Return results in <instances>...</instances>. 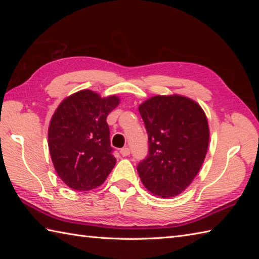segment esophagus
Segmentation results:
<instances>
[{
	"label": "esophagus",
	"mask_w": 259,
	"mask_h": 259,
	"mask_svg": "<svg viewBox=\"0 0 259 259\" xmlns=\"http://www.w3.org/2000/svg\"><path fill=\"white\" fill-rule=\"evenodd\" d=\"M120 153H121V156L122 157H128L129 155H130V149L129 148H122V149L120 150Z\"/></svg>",
	"instance_id": "esophagus-1"
}]
</instances>
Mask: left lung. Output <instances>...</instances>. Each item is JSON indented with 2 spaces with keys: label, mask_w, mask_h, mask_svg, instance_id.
<instances>
[{
  "label": "left lung",
  "mask_w": 259,
  "mask_h": 259,
  "mask_svg": "<svg viewBox=\"0 0 259 259\" xmlns=\"http://www.w3.org/2000/svg\"><path fill=\"white\" fill-rule=\"evenodd\" d=\"M149 153L138 174L150 194L171 198L184 192L205 160L209 125L199 103L177 95L153 96L139 106Z\"/></svg>",
  "instance_id": "1"
}]
</instances>
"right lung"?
Listing matches in <instances>:
<instances>
[{
	"label": "right lung",
	"instance_id": "right-lung-1",
	"mask_svg": "<svg viewBox=\"0 0 259 259\" xmlns=\"http://www.w3.org/2000/svg\"><path fill=\"white\" fill-rule=\"evenodd\" d=\"M115 95L101 97L80 90L64 98L48 130L49 151L63 183L76 191H89L106 181L115 162L110 147L108 114L119 106Z\"/></svg>",
	"mask_w": 259,
	"mask_h": 259
}]
</instances>
